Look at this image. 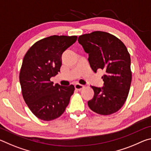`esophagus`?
<instances>
[{"instance_id":"obj_1","label":"esophagus","mask_w":151,"mask_h":151,"mask_svg":"<svg viewBox=\"0 0 151 151\" xmlns=\"http://www.w3.org/2000/svg\"><path fill=\"white\" fill-rule=\"evenodd\" d=\"M75 88L76 90L81 91L82 89H83L84 88H85V86H84L83 85H79V84H76V85H75Z\"/></svg>"}]
</instances>
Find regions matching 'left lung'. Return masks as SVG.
<instances>
[{"instance_id": "8db88e82", "label": "left lung", "mask_w": 151, "mask_h": 151, "mask_svg": "<svg viewBox=\"0 0 151 151\" xmlns=\"http://www.w3.org/2000/svg\"><path fill=\"white\" fill-rule=\"evenodd\" d=\"M78 41L88 54L94 73L103 70L102 88L91 86L94 96L88 102L92 111L109 115L121 109L129 93L132 81L131 57L126 46L109 32L94 31L78 37Z\"/></svg>"}]
</instances>
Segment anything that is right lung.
Segmentation results:
<instances>
[{"label": "right lung", "mask_w": 151, "mask_h": 151, "mask_svg": "<svg viewBox=\"0 0 151 151\" xmlns=\"http://www.w3.org/2000/svg\"><path fill=\"white\" fill-rule=\"evenodd\" d=\"M76 39V36H50L35 42L24 55L19 74L22 94L40 120L58 118L69 103L75 86L53 85L50 78L60 72L62 54Z\"/></svg>", "instance_id": "add662e5"}]
</instances>
